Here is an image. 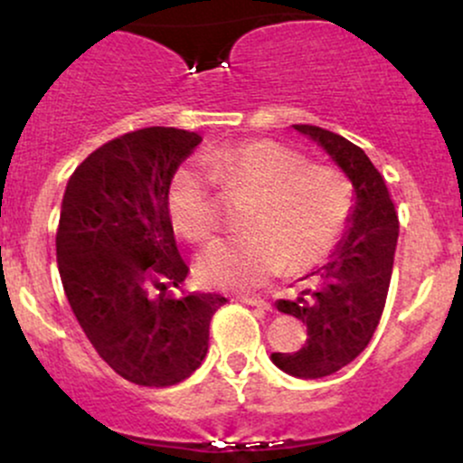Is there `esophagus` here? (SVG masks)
Instances as JSON below:
<instances>
[{
    "label": "esophagus",
    "instance_id": "1",
    "mask_svg": "<svg viewBox=\"0 0 463 463\" xmlns=\"http://www.w3.org/2000/svg\"><path fill=\"white\" fill-rule=\"evenodd\" d=\"M239 300L246 302V305H250V307H259V309H265V311L269 309V302L268 300L254 298V296H241V298H239Z\"/></svg>",
    "mask_w": 463,
    "mask_h": 463
}]
</instances>
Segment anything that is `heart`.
I'll return each mask as SVG.
<instances>
[{"instance_id":"obj_1","label":"heart","mask_w":463,"mask_h":463,"mask_svg":"<svg viewBox=\"0 0 463 463\" xmlns=\"http://www.w3.org/2000/svg\"><path fill=\"white\" fill-rule=\"evenodd\" d=\"M211 176L183 167L172 180L174 224L195 243L213 241L222 228L215 184L228 198H250L241 237L215 243L198 261L209 285L250 289L280 274L326 261L348 231L354 209L353 180L331 161L274 139L228 143L204 154Z\"/></svg>"}]
</instances>
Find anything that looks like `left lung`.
I'll use <instances>...</instances> for the list:
<instances>
[{
  "mask_svg": "<svg viewBox=\"0 0 463 463\" xmlns=\"http://www.w3.org/2000/svg\"><path fill=\"white\" fill-rule=\"evenodd\" d=\"M294 128L331 154L357 194L353 226L333 261L313 274L300 298L276 302V309L307 324V342L296 353H272V361L287 374L320 379L364 353L379 326L394 265L398 215L383 176L359 146L320 126Z\"/></svg>",
  "mask_w": 463,
  "mask_h": 463,
  "instance_id": "8db88e82",
  "label": "left lung"
}]
</instances>
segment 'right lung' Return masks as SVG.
Wrapping results in <instances>:
<instances>
[{
  "mask_svg": "<svg viewBox=\"0 0 463 463\" xmlns=\"http://www.w3.org/2000/svg\"><path fill=\"white\" fill-rule=\"evenodd\" d=\"M202 139L152 126L104 143L67 183L56 259L71 311L126 381L169 387L200 368L226 298L169 294L189 274L169 217V184Z\"/></svg>",
  "mask_w": 463,
  "mask_h": 463,
  "instance_id": "obj_1",
  "label": "right lung"
}]
</instances>
